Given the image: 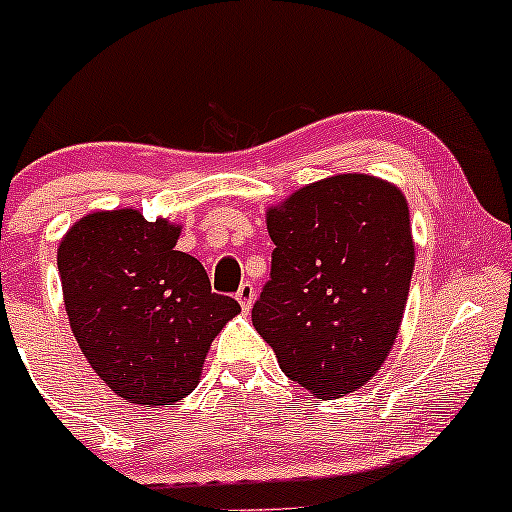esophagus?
Wrapping results in <instances>:
<instances>
[{"label": "esophagus", "mask_w": 512, "mask_h": 512, "mask_svg": "<svg viewBox=\"0 0 512 512\" xmlns=\"http://www.w3.org/2000/svg\"><path fill=\"white\" fill-rule=\"evenodd\" d=\"M235 299H237V302H240L242 312H250L252 304H255V287H252L250 282H242L240 289H237Z\"/></svg>", "instance_id": "34e87169"}]
</instances>
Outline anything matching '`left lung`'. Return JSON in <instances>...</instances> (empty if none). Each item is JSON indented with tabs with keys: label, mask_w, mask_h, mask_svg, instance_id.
<instances>
[{
	"label": "left lung",
	"mask_w": 512,
	"mask_h": 512,
	"mask_svg": "<svg viewBox=\"0 0 512 512\" xmlns=\"http://www.w3.org/2000/svg\"><path fill=\"white\" fill-rule=\"evenodd\" d=\"M267 232L272 272L252 324L319 399L361 389L394 347L409 299L416 250L404 193L339 173L267 208Z\"/></svg>",
	"instance_id": "8db88e82"
}]
</instances>
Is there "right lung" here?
<instances>
[{
    "mask_svg": "<svg viewBox=\"0 0 512 512\" xmlns=\"http://www.w3.org/2000/svg\"><path fill=\"white\" fill-rule=\"evenodd\" d=\"M178 223L141 210H96L59 242L71 332L103 384L138 406H170L198 386L205 356L240 304L210 289L175 250Z\"/></svg>",
    "mask_w": 512,
    "mask_h": 512,
    "instance_id": "obj_1",
    "label": "right lung"
}]
</instances>
